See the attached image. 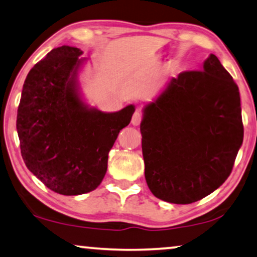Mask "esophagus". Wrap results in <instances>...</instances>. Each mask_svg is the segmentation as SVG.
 I'll list each match as a JSON object with an SVG mask.
<instances>
[{"instance_id": "1", "label": "esophagus", "mask_w": 257, "mask_h": 257, "mask_svg": "<svg viewBox=\"0 0 257 257\" xmlns=\"http://www.w3.org/2000/svg\"><path fill=\"white\" fill-rule=\"evenodd\" d=\"M142 118H143V114H142V112L140 109H137L135 113H134L133 115V118H132V123L134 125H139L141 123Z\"/></svg>"}]
</instances>
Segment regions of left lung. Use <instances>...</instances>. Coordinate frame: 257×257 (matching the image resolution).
<instances>
[{
  "instance_id": "obj_1",
  "label": "left lung",
  "mask_w": 257,
  "mask_h": 257,
  "mask_svg": "<svg viewBox=\"0 0 257 257\" xmlns=\"http://www.w3.org/2000/svg\"><path fill=\"white\" fill-rule=\"evenodd\" d=\"M145 180L159 200L190 204L223 185L243 141L239 87L213 54L143 108Z\"/></svg>"
}]
</instances>
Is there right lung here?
<instances>
[{
  "mask_svg": "<svg viewBox=\"0 0 257 257\" xmlns=\"http://www.w3.org/2000/svg\"><path fill=\"white\" fill-rule=\"evenodd\" d=\"M70 46L52 49L31 69L17 112L26 167L57 194L94 190L107 171L108 152L135 106L105 113L83 101L78 71L85 59Z\"/></svg>",
  "mask_w": 257,
  "mask_h": 257,
  "instance_id": "add662e5",
  "label": "right lung"
}]
</instances>
